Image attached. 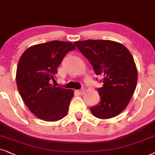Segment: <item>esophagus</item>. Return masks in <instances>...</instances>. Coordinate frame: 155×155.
I'll return each instance as SVG.
<instances>
[{
	"mask_svg": "<svg viewBox=\"0 0 155 155\" xmlns=\"http://www.w3.org/2000/svg\"><path fill=\"white\" fill-rule=\"evenodd\" d=\"M76 92H77L78 94H84V92H85V89H84V88H81V89H80V90H77V91H76Z\"/></svg>",
	"mask_w": 155,
	"mask_h": 155,
	"instance_id": "34e87169",
	"label": "esophagus"
}]
</instances>
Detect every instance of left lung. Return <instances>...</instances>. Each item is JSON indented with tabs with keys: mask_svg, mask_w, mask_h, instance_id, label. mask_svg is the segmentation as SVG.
<instances>
[{
	"mask_svg": "<svg viewBox=\"0 0 155 155\" xmlns=\"http://www.w3.org/2000/svg\"><path fill=\"white\" fill-rule=\"evenodd\" d=\"M74 44L90 61L96 75L104 76L103 86L97 89L101 100L91 112L100 119L117 116L127 107L137 85V67L130 52L124 45L110 40Z\"/></svg>",
	"mask_w": 155,
	"mask_h": 155,
	"instance_id": "1",
	"label": "left lung"
}]
</instances>
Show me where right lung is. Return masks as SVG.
<instances>
[{"instance_id":"obj_1","label":"right lung","mask_w":155,"mask_h":155,"mask_svg":"<svg viewBox=\"0 0 155 155\" xmlns=\"http://www.w3.org/2000/svg\"><path fill=\"white\" fill-rule=\"evenodd\" d=\"M75 47L54 40L29 47L18 64L16 83L27 107L45 121H57L67 114L72 90L51 84L63 58Z\"/></svg>"}]
</instances>
